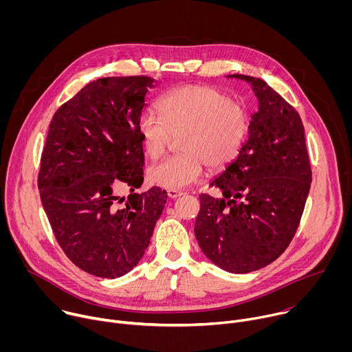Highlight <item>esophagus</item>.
<instances>
[{
	"label": "esophagus",
	"instance_id": "1",
	"mask_svg": "<svg viewBox=\"0 0 352 352\" xmlns=\"http://www.w3.org/2000/svg\"><path fill=\"white\" fill-rule=\"evenodd\" d=\"M168 197H171V199H175V197H178V196H181L182 195V192L181 190H177V189H168Z\"/></svg>",
	"mask_w": 352,
	"mask_h": 352
}]
</instances>
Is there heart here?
<instances>
[{"instance_id":"b5f03b06","label":"heart","mask_w":352,"mask_h":352,"mask_svg":"<svg viewBox=\"0 0 352 352\" xmlns=\"http://www.w3.org/2000/svg\"><path fill=\"white\" fill-rule=\"evenodd\" d=\"M159 116L146 111L138 120V133L148 159L166 153L178 136L181 153L147 170V178L164 189H181L204 173L230 166L245 143L248 111L224 91L208 85H184L168 90L156 104Z\"/></svg>"}]
</instances>
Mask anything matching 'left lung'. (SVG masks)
I'll return each mask as SVG.
<instances>
[{"label":"left lung","mask_w":352,"mask_h":352,"mask_svg":"<svg viewBox=\"0 0 352 352\" xmlns=\"http://www.w3.org/2000/svg\"><path fill=\"white\" fill-rule=\"evenodd\" d=\"M250 82L259 111L236 160L212 186L223 197L200 195L195 236L202 252L230 273H249L274 262L292 241L312 182L305 131L296 110L265 80Z\"/></svg>","instance_id":"8db88e82"}]
</instances>
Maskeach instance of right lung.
<instances>
[{"label": "right lung", "instance_id": "add662e5", "mask_svg": "<svg viewBox=\"0 0 352 352\" xmlns=\"http://www.w3.org/2000/svg\"><path fill=\"white\" fill-rule=\"evenodd\" d=\"M150 76L87 83L54 114L37 185L44 212L67 258L86 273L116 278L132 270L152 238L167 192L144 193L138 120ZM130 189L126 198L118 189Z\"/></svg>", "mask_w": 352, "mask_h": 352}]
</instances>
